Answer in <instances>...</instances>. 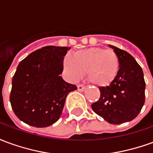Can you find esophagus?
<instances>
[{
    "mask_svg": "<svg viewBox=\"0 0 153 153\" xmlns=\"http://www.w3.org/2000/svg\"><path fill=\"white\" fill-rule=\"evenodd\" d=\"M85 89H86V86H84L83 84H79L78 85V90L80 91V92H83Z\"/></svg>",
    "mask_w": 153,
    "mask_h": 153,
    "instance_id": "1",
    "label": "esophagus"
}]
</instances>
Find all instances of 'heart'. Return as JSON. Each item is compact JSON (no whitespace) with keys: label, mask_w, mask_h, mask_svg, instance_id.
I'll return each instance as SVG.
<instances>
[{"label":"heart","mask_w":153,"mask_h":153,"mask_svg":"<svg viewBox=\"0 0 153 153\" xmlns=\"http://www.w3.org/2000/svg\"><path fill=\"white\" fill-rule=\"evenodd\" d=\"M63 70L72 80L79 79L87 72L90 83L97 87H106L118 75L120 60L113 50L91 47L67 56L63 62Z\"/></svg>","instance_id":"1"}]
</instances>
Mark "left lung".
Wrapping results in <instances>:
<instances>
[{
  "label": "left lung",
  "instance_id": "1",
  "mask_svg": "<svg viewBox=\"0 0 153 153\" xmlns=\"http://www.w3.org/2000/svg\"><path fill=\"white\" fill-rule=\"evenodd\" d=\"M120 60L117 77L110 85L100 87L99 100L92 104L93 111L113 125L133 120L145 102V81L143 70L131 55L109 45Z\"/></svg>",
  "mask_w": 153,
  "mask_h": 153
}]
</instances>
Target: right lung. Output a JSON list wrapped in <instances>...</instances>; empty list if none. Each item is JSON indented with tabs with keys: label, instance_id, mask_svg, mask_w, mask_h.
Here are the masks:
<instances>
[{
	"label": "right lung",
	"instance_id": "1",
	"mask_svg": "<svg viewBox=\"0 0 153 153\" xmlns=\"http://www.w3.org/2000/svg\"><path fill=\"white\" fill-rule=\"evenodd\" d=\"M70 47L47 46L19 64L12 79L10 102L15 115L27 125L43 128L53 125L62 113L69 93L76 85L60 76L64 56Z\"/></svg>",
	"mask_w": 153,
	"mask_h": 153
}]
</instances>
